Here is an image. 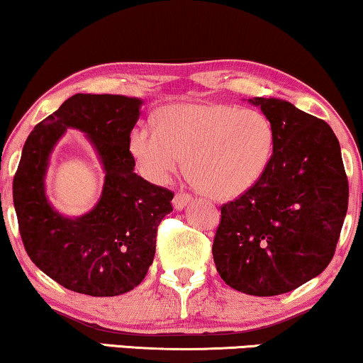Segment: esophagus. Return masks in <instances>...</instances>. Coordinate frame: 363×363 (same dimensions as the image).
<instances>
[{"label": "esophagus", "mask_w": 363, "mask_h": 363, "mask_svg": "<svg viewBox=\"0 0 363 363\" xmlns=\"http://www.w3.org/2000/svg\"><path fill=\"white\" fill-rule=\"evenodd\" d=\"M191 202V196L186 194H177L173 199V207L177 210H183Z\"/></svg>", "instance_id": "obj_1"}]
</instances>
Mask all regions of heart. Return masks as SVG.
I'll use <instances>...</instances> for the list:
<instances>
[{
    "label": "heart",
    "instance_id": "heart-1",
    "mask_svg": "<svg viewBox=\"0 0 363 363\" xmlns=\"http://www.w3.org/2000/svg\"><path fill=\"white\" fill-rule=\"evenodd\" d=\"M155 131L134 128L128 151L141 177L164 185L180 168L200 194L230 200L252 189L266 172L274 129L254 109L220 102H178L161 107Z\"/></svg>",
    "mask_w": 363,
    "mask_h": 363
}]
</instances>
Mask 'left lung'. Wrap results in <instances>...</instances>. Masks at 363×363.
I'll list each match as a JSON object with an SVG mask.
<instances>
[{
	"label": "left lung",
	"instance_id": "obj_1",
	"mask_svg": "<svg viewBox=\"0 0 363 363\" xmlns=\"http://www.w3.org/2000/svg\"><path fill=\"white\" fill-rule=\"evenodd\" d=\"M274 129L266 172L222 207L212 254L230 288L289 293L325 271L348 208V182L333 129L288 101L252 97Z\"/></svg>",
	"mask_w": 363,
	"mask_h": 363
}]
</instances>
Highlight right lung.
Wrapping results in <instances>:
<instances>
[{
    "instance_id": "obj_1",
    "label": "right lung",
    "mask_w": 363,
    "mask_h": 363,
    "mask_svg": "<svg viewBox=\"0 0 363 363\" xmlns=\"http://www.w3.org/2000/svg\"><path fill=\"white\" fill-rule=\"evenodd\" d=\"M143 101L116 94H75L35 126L13 178V203L25 249L40 271L89 296H119L145 279L156 230L173 210V194L134 173L128 138ZM67 128L88 138L105 172L98 203L64 216L46 195L50 156Z\"/></svg>"
}]
</instances>
